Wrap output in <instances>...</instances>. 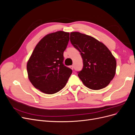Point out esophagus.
I'll return each instance as SVG.
<instances>
[{"mask_svg":"<svg viewBox=\"0 0 135 135\" xmlns=\"http://www.w3.org/2000/svg\"><path fill=\"white\" fill-rule=\"evenodd\" d=\"M70 68L72 69V70H73V69H74V65H71V66H70Z\"/></svg>","mask_w":135,"mask_h":135,"instance_id":"obj_1","label":"esophagus"}]
</instances>
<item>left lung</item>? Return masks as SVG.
Segmentation results:
<instances>
[{"instance_id": "1", "label": "left lung", "mask_w": 135, "mask_h": 135, "mask_svg": "<svg viewBox=\"0 0 135 135\" xmlns=\"http://www.w3.org/2000/svg\"><path fill=\"white\" fill-rule=\"evenodd\" d=\"M70 42L80 53L82 70L78 75L89 89L99 90L106 87L115 74V59L105 45L91 36L72 32Z\"/></svg>"}]
</instances>
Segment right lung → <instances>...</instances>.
Returning a JSON list of instances; mask_svg holds the SVG:
<instances>
[{"label": "right lung", "mask_w": 135, "mask_h": 135, "mask_svg": "<svg viewBox=\"0 0 135 135\" xmlns=\"http://www.w3.org/2000/svg\"><path fill=\"white\" fill-rule=\"evenodd\" d=\"M69 33L57 31L45 36L36 45L27 64L28 79L41 92L54 94L66 85L72 70L64 64V52Z\"/></svg>", "instance_id": "obj_1"}]
</instances>
